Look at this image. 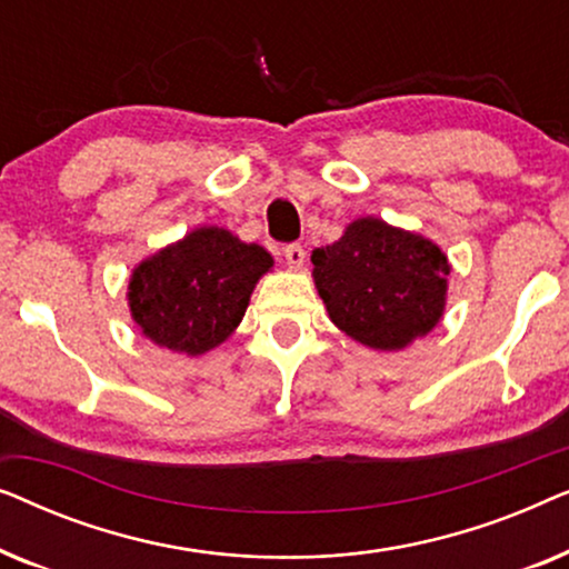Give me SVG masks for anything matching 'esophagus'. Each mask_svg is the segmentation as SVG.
I'll use <instances>...</instances> for the list:
<instances>
[{
    "instance_id": "1",
    "label": "esophagus",
    "mask_w": 569,
    "mask_h": 569,
    "mask_svg": "<svg viewBox=\"0 0 569 569\" xmlns=\"http://www.w3.org/2000/svg\"><path fill=\"white\" fill-rule=\"evenodd\" d=\"M284 261H287V267L290 269H302V263H306V248H302L300 243H292V246H287L284 248Z\"/></svg>"
}]
</instances>
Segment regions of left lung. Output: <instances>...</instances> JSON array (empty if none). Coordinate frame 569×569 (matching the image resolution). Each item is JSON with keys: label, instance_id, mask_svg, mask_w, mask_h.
Listing matches in <instances>:
<instances>
[{"label": "left lung", "instance_id": "obj_1", "mask_svg": "<svg viewBox=\"0 0 569 569\" xmlns=\"http://www.w3.org/2000/svg\"><path fill=\"white\" fill-rule=\"evenodd\" d=\"M310 261L331 323L376 352L407 349L446 313L448 256L430 238L380 217H357Z\"/></svg>", "mask_w": 569, "mask_h": 569}]
</instances>
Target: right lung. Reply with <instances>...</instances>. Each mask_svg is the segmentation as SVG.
<instances>
[{
  "label": "right lung",
  "instance_id": "1",
  "mask_svg": "<svg viewBox=\"0 0 569 569\" xmlns=\"http://www.w3.org/2000/svg\"><path fill=\"white\" fill-rule=\"evenodd\" d=\"M271 267L263 246L204 224L137 263L127 292L131 321L152 345L199 357L238 329Z\"/></svg>",
  "mask_w": 569,
  "mask_h": 569
}]
</instances>
